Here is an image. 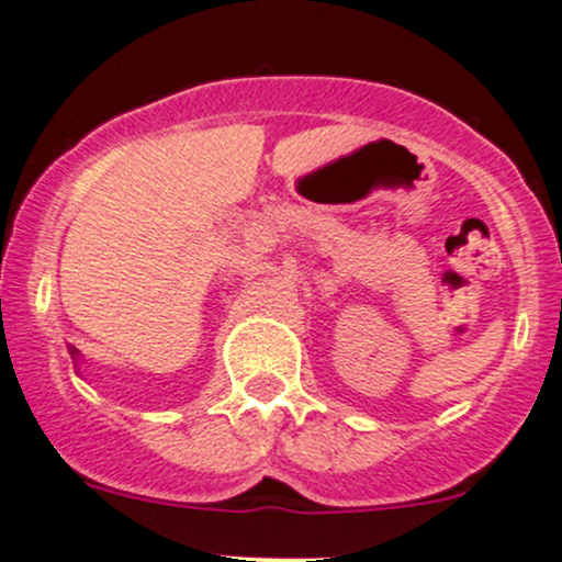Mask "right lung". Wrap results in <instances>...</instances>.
<instances>
[{"instance_id":"add662e5","label":"right lung","mask_w":562,"mask_h":562,"mask_svg":"<svg viewBox=\"0 0 562 562\" xmlns=\"http://www.w3.org/2000/svg\"><path fill=\"white\" fill-rule=\"evenodd\" d=\"M69 356H72V360H78V356H80V352H78V350H75V347H69Z\"/></svg>"}]
</instances>
